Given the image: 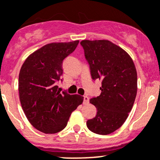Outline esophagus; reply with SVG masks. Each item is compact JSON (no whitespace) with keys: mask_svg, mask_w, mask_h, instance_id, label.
Here are the masks:
<instances>
[{"mask_svg":"<svg viewBox=\"0 0 160 160\" xmlns=\"http://www.w3.org/2000/svg\"><path fill=\"white\" fill-rule=\"evenodd\" d=\"M89 103V97L87 96H84L83 97V104Z\"/></svg>","mask_w":160,"mask_h":160,"instance_id":"1","label":"esophagus"}]
</instances>
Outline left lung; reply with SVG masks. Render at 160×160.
I'll return each instance as SVG.
<instances>
[{
	"instance_id": "left-lung-1",
	"label": "left lung",
	"mask_w": 160,
	"mask_h": 160,
	"mask_svg": "<svg viewBox=\"0 0 160 160\" xmlns=\"http://www.w3.org/2000/svg\"><path fill=\"white\" fill-rule=\"evenodd\" d=\"M93 80L100 79L101 93L90 100L97 115L87 121L90 131L107 135L118 129L129 116L137 93V73L132 58L107 40L80 42Z\"/></svg>"
}]
</instances>
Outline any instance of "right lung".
<instances>
[{"instance_id": "add662e5", "label": "right lung", "mask_w": 160, "mask_h": 160, "mask_svg": "<svg viewBox=\"0 0 160 160\" xmlns=\"http://www.w3.org/2000/svg\"><path fill=\"white\" fill-rule=\"evenodd\" d=\"M79 40L51 43L37 50L23 62L18 90L21 107L31 124L44 133H57L66 127L72 112L83 101L78 94L60 93L57 86L63 61Z\"/></svg>"}]
</instances>
